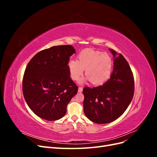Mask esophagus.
<instances>
[{
  "instance_id": "esophagus-1",
  "label": "esophagus",
  "mask_w": 157,
  "mask_h": 157,
  "mask_svg": "<svg viewBox=\"0 0 157 157\" xmlns=\"http://www.w3.org/2000/svg\"><path fill=\"white\" fill-rule=\"evenodd\" d=\"M82 90H83V88H82V87H78V92L79 93H81V92H82Z\"/></svg>"
}]
</instances>
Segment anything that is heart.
<instances>
[{
  "mask_svg": "<svg viewBox=\"0 0 157 157\" xmlns=\"http://www.w3.org/2000/svg\"><path fill=\"white\" fill-rule=\"evenodd\" d=\"M69 75L73 80H78L82 75L85 69L86 80H90L93 84L100 85L110 78L113 70V59L107 53L86 49L78 55V61L71 59L67 63Z\"/></svg>",
  "mask_w": 157,
  "mask_h": 157,
  "instance_id": "1",
  "label": "heart"
}]
</instances>
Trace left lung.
<instances>
[{
  "label": "left lung",
  "instance_id": "8db88e82",
  "mask_svg": "<svg viewBox=\"0 0 157 157\" xmlns=\"http://www.w3.org/2000/svg\"><path fill=\"white\" fill-rule=\"evenodd\" d=\"M114 57L110 78L101 86L83 89L85 115L97 124H107L119 118L130 104L134 79L128 61L122 54L109 49Z\"/></svg>",
  "mask_w": 157,
  "mask_h": 157
}]
</instances>
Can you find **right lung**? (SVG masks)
<instances>
[{
  "mask_svg": "<svg viewBox=\"0 0 157 157\" xmlns=\"http://www.w3.org/2000/svg\"><path fill=\"white\" fill-rule=\"evenodd\" d=\"M76 52L71 45L52 46L37 53L27 64L23 78V94L36 115L53 121L60 119L77 94L78 86L67 67Z\"/></svg>",
  "mask_w": 157,
  "mask_h": 157,
  "instance_id": "1",
  "label": "right lung"
}]
</instances>
